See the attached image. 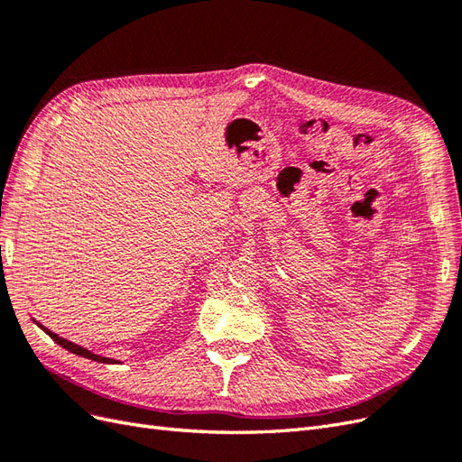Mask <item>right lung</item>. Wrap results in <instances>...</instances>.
Masks as SVG:
<instances>
[{"label": "right lung", "mask_w": 462, "mask_h": 462, "mask_svg": "<svg viewBox=\"0 0 462 462\" xmlns=\"http://www.w3.org/2000/svg\"><path fill=\"white\" fill-rule=\"evenodd\" d=\"M42 328V326H40ZM44 329L50 337L58 343V345H61L63 348H67L69 353H75V355H79V356H85V358H90V360H96V362H116V360H111V358H106V356H100V355H94V353H90V351H87L85 346H80V345H75V343H71V341H67V339H63V337H60L58 333H51L48 328H42Z\"/></svg>", "instance_id": "obj_1"}]
</instances>
